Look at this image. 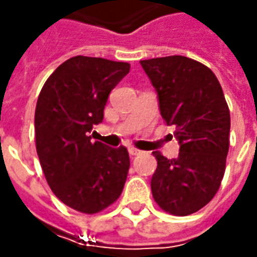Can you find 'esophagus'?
Returning <instances> with one entry per match:
<instances>
[{"instance_id":"esophagus-1","label":"esophagus","mask_w":257,"mask_h":257,"mask_svg":"<svg viewBox=\"0 0 257 257\" xmlns=\"http://www.w3.org/2000/svg\"><path fill=\"white\" fill-rule=\"evenodd\" d=\"M128 153L132 154V156H140V154L143 153V152H142V150H139V149L130 147V149H128Z\"/></svg>"}]
</instances>
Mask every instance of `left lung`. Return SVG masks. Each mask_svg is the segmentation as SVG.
I'll return each instance as SVG.
<instances>
[{"mask_svg": "<svg viewBox=\"0 0 257 257\" xmlns=\"http://www.w3.org/2000/svg\"><path fill=\"white\" fill-rule=\"evenodd\" d=\"M156 88L163 120L174 125L179 157L153 152L152 193L164 212L187 216L204 207L222 183L229 152L230 111L213 71L183 55L140 61Z\"/></svg>", "mask_w": 257, "mask_h": 257, "instance_id": "1", "label": "left lung"}]
</instances>
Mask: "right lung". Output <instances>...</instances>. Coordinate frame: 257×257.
Listing matches in <instances>:
<instances>
[{"instance_id":"1","label":"right lung","mask_w":257,"mask_h":257,"mask_svg":"<svg viewBox=\"0 0 257 257\" xmlns=\"http://www.w3.org/2000/svg\"><path fill=\"white\" fill-rule=\"evenodd\" d=\"M130 64L77 55L48 77L35 107V147L48 186L77 212L93 214L123 192L130 167L125 147L91 142L108 94Z\"/></svg>"}]
</instances>
